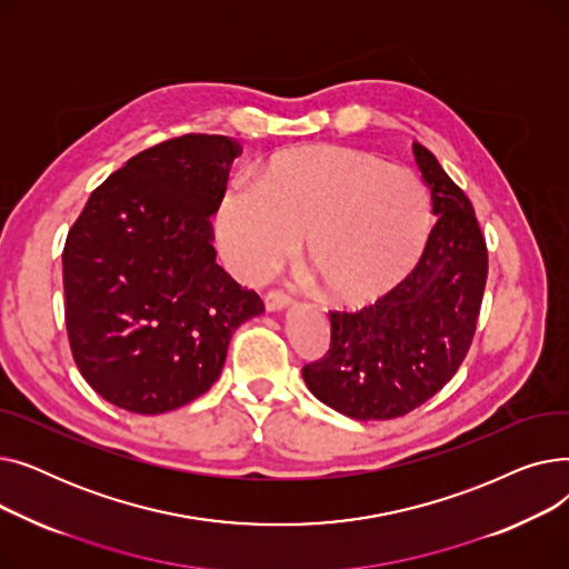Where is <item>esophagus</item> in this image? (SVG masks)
<instances>
[{
  "label": "esophagus",
  "instance_id": "esophagus-1",
  "mask_svg": "<svg viewBox=\"0 0 569 569\" xmlns=\"http://www.w3.org/2000/svg\"><path fill=\"white\" fill-rule=\"evenodd\" d=\"M290 305H292V295L286 292V290H281V288L269 290V292L264 295V307H267V311H281V309H286V307H290Z\"/></svg>",
  "mask_w": 569,
  "mask_h": 569
}]
</instances>
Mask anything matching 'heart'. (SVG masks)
<instances>
[{
    "mask_svg": "<svg viewBox=\"0 0 569 569\" xmlns=\"http://www.w3.org/2000/svg\"><path fill=\"white\" fill-rule=\"evenodd\" d=\"M433 226L415 172L355 147H295L253 172V189L228 184L214 204L223 258L262 279L292 256L325 297L362 305L401 283L420 262Z\"/></svg>",
    "mask_w": 569,
    "mask_h": 569,
    "instance_id": "1",
    "label": "heart"
}]
</instances>
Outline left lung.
Returning <instances> with one entry per match:
<instances>
[{"label":"left lung","mask_w":569,"mask_h":569,"mask_svg":"<svg viewBox=\"0 0 569 569\" xmlns=\"http://www.w3.org/2000/svg\"><path fill=\"white\" fill-rule=\"evenodd\" d=\"M412 152L438 217L420 262L376 305L330 311V350L302 369L322 403L362 422L408 415L452 380L470 350L489 274L472 202L425 144L415 142Z\"/></svg>","instance_id":"8db88e82"}]
</instances>
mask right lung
Listing matches in <instances>:
<instances>
[{"instance_id":"obj_1","label":"right lung","mask_w":569,"mask_h":569,"mask_svg":"<svg viewBox=\"0 0 569 569\" xmlns=\"http://www.w3.org/2000/svg\"><path fill=\"white\" fill-rule=\"evenodd\" d=\"M242 144L187 133L144 149L89 196L62 253L64 320L82 378L138 415L174 410L221 376L232 332L264 311L212 247Z\"/></svg>"}]
</instances>
